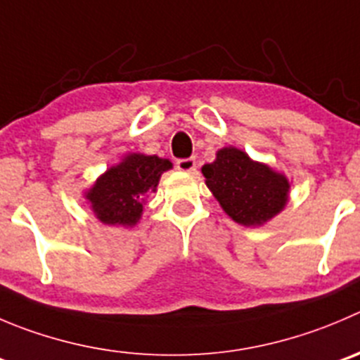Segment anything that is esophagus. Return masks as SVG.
Listing matches in <instances>:
<instances>
[{
	"label": "esophagus",
	"mask_w": 360,
	"mask_h": 360,
	"mask_svg": "<svg viewBox=\"0 0 360 360\" xmlns=\"http://www.w3.org/2000/svg\"><path fill=\"white\" fill-rule=\"evenodd\" d=\"M176 169L187 171V173H191V171L196 169V159H194V157H187V159H178L176 160Z\"/></svg>",
	"instance_id": "esophagus-1"
}]
</instances>
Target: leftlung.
Here are the masks:
<instances>
[{
    "label": "left lung",
    "instance_id": "left-lung-1",
    "mask_svg": "<svg viewBox=\"0 0 360 360\" xmlns=\"http://www.w3.org/2000/svg\"><path fill=\"white\" fill-rule=\"evenodd\" d=\"M201 171L208 189L238 224H263L279 214L288 200L290 184L283 174L231 146L219 150L217 159Z\"/></svg>",
    "mask_w": 360,
    "mask_h": 360
}]
</instances>
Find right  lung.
I'll return each mask as SVG.
<instances>
[{"mask_svg": "<svg viewBox=\"0 0 360 360\" xmlns=\"http://www.w3.org/2000/svg\"><path fill=\"white\" fill-rule=\"evenodd\" d=\"M169 167L167 159L132 153L105 171L86 198L102 222L132 226L141 217L146 193L155 191L160 174Z\"/></svg>", "mask_w": 360, "mask_h": 360, "instance_id": "add662e5", "label": "right lung"}]
</instances>
